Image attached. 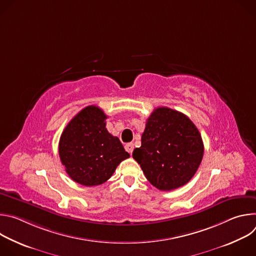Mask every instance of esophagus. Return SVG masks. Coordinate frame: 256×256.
<instances>
[{"instance_id":"obj_1","label":"esophagus","mask_w":256,"mask_h":256,"mask_svg":"<svg viewBox=\"0 0 256 256\" xmlns=\"http://www.w3.org/2000/svg\"><path fill=\"white\" fill-rule=\"evenodd\" d=\"M124 149H126V152H128L130 154H132V151H134V144H132V142H128V144H126L124 146Z\"/></svg>"}]
</instances>
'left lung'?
<instances>
[{"instance_id":"obj_1","label":"left lung","mask_w":256,"mask_h":256,"mask_svg":"<svg viewBox=\"0 0 256 256\" xmlns=\"http://www.w3.org/2000/svg\"><path fill=\"white\" fill-rule=\"evenodd\" d=\"M202 156L204 142L194 124L168 107L154 109L146 122L142 146L132 153L146 178L164 192L186 184Z\"/></svg>"}]
</instances>
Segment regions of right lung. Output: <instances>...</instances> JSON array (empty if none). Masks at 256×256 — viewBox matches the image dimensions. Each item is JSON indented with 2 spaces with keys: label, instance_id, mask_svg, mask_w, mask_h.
<instances>
[{
  "label": "right lung",
  "instance_id": "add662e5",
  "mask_svg": "<svg viewBox=\"0 0 256 256\" xmlns=\"http://www.w3.org/2000/svg\"><path fill=\"white\" fill-rule=\"evenodd\" d=\"M107 116L97 106H87L64 130L58 154L68 175L85 186L104 184L118 164L128 159L118 136L105 128Z\"/></svg>",
  "mask_w": 256,
  "mask_h": 256
}]
</instances>
